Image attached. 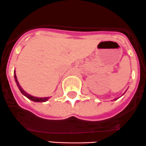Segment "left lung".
Listing matches in <instances>:
<instances>
[{
	"label": "left lung",
	"instance_id": "obj_1",
	"mask_svg": "<svg viewBox=\"0 0 146 146\" xmlns=\"http://www.w3.org/2000/svg\"><path fill=\"white\" fill-rule=\"evenodd\" d=\"M116 99H118V98H117V99H115V100H116Z\"/></svg>",
	"mask_w": 146,
	"mask_h": 146
}]
</instances>
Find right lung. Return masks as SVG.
<instances>
[{"label": "right lung", "instance_id": "obj_1", "mask_svg": "<svg viewBox=\"0 0 146 146\" xmlns=\"http://www.w3.org/2000/svg\"><path fill=\"white\" fill-rule=\"evenodd\" d=\"M14 77H15V82H16V84H17V86H18V89H20V91H21V93H22L25 96H26L27 99H30V100L33 101V102H47V101L50 99V97L41 98V97H35V96H31L30 94H27V92H25L23 89V88L21 86V85L19 84L18 79H17L16 74H15V71H14Z\"/></svg>", "mask_w": 146, "mask_h": 146}]
</instances>
